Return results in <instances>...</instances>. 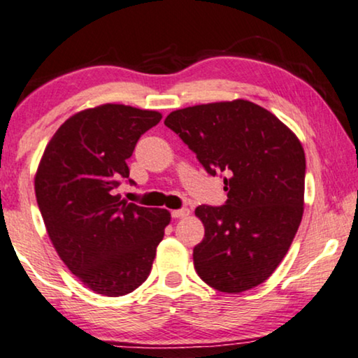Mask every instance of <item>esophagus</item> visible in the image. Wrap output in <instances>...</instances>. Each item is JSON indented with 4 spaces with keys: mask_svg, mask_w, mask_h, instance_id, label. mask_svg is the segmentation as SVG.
<instances>
[{
    "mask_svg": "<svg viewBox=\"0 0 358 358\" xmlns=\"http://www.w3.org/2000/svg\"><path fill=\"white\" fill-rule=\"evenodd\" d=\"M189 208H178V210H173L171 212V215H173V219H184V217L189 215Z\"/></svg>",
    "mask_w": 358,
    "mask_h": 358,
    "instance_id": "34e87169",
    "label": "esophagus"
}]
</instances>
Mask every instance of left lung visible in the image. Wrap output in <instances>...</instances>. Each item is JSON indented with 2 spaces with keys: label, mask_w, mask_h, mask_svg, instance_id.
I'll use <instances>...</instances> for the list:
<instances>
[{
  "label": "left lung",
  "mask_w": 358,
  "mask_h": 358,
  "mask_svg": "<svg viewBox=\"0 0 358 358\" xmlns=\"http://www.w3.org/2000/svg\"><path fill=\"white\" fill-rule=\"evenodd\" d=\"M164 124L208 174H225V206H199L206 235L194 248L202 281L241 292L273 275L304 212L306 156L301 141L271 111L234 100L176 110Z\"/></svg>",
  "instance_id": "obj_1"
}]
</instances>
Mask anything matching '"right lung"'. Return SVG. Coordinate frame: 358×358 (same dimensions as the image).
Wrapping results in <instances>:
<instances>
[{"label":"right lung","mask_w":358,"mask_h":358,"mask_svg":"<svg viewBox=\"0 0 358 358\" xmlns=\"http://www.w3.org/2000/svg\"><path fill=\"white\" fill-rule=\"evenodd\" d=\"M161 118L118 103L82 110L60 124L41 157L34 189L45 230L60 259L96 294L117 298L141 286L171 222L166 208L117 194L138 139Z\"/></svg>","instance_id":"obj_1"}]
</instances>
